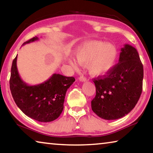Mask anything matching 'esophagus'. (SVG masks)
Here are the masks:
<instances>
[{
	"label": "esophagus",
	"mask_w": 153,
	"mask_h": 153,
	"mask_svg": "<svg viewBox=\"0 0 153 153\" xmlns=\"http://www.w3.org/2000/svg\"><path fill=\"white\" fill-rule=\"evenodd\" d=\"M79 81H81V82H85L87 81L86 78L84 76H80L79 77Z\"/></svg>",
	"instance_id": "34e87169"
}]
</instances>
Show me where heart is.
Instances as JSON below:
<instances>
[{
    "mask_svg": "<svg viewBox=\"0 0 153 153\" xmlns=\"http://www.w3.org/2000/svg\"><path fill=\"white\" fill-rule=\"evenodd\" d=\"M75 55L79 64H86L89 73L94 76H100L108 72L115 63L117 49L111 44L104 41L90 40L85 42L77 49ZM74 66L76 61L69 60Z\"/></svg>",
    "mask_w": 153,
    "mask_h": 153,
    "instance_id": "heart-1",
    "label": "heart"
}]
</instances>
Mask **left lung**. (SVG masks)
Returning <instances> with one entry per match:
<instances>
[{"label": "left lung", "instance_id": "8db88e82", "mask_svg": "<svg viewBox=\"0 0 153 153\" xmlns=\"http://www.w3.org/2000/svg\"><path fill=\"white\" fill-rule=\"evenodd\" d=\"M143 65L136 49L129 45L121 48L119 63L102 78L94 79L96 96L92 109L100 118H121L135 107L142 91Z\"/></svg>", "mask_w": 153, "mask_h": 153}]
</instances>
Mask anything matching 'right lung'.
Returning a JSON list of instances; mask_svg holds the SVG:
<instances>
[{
    "mask_svg": "<svg viewBox=\"0 0 153 153\" xmlns=\"http://www.w3.org/2000/svg\"><path fill=\"white\" fill-rule=\"evenodd\" d=\"M38 40V37L24 43ZM16 57L13 61L10 90L15 103L28 117L40 122H50L57 119L63 110L67 89L75 82L74 77L54 74L42 84L30 86L21 78L18 73Z\"/></svg>",
    "mask_w": 153,
    "mask_h": 153,
    "instance_id": "right-lung-1",
    "label": "right lung"
}]
</instances>
